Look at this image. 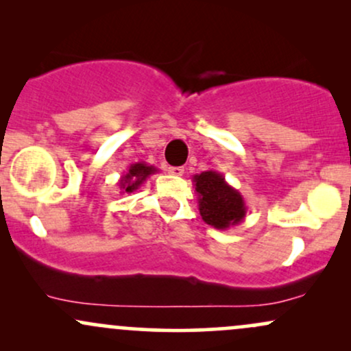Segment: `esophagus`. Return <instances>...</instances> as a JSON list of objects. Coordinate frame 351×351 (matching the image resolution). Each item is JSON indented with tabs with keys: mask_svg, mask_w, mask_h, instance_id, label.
Returning <instances> with one entry per match:
<instances>
[{
	"mask_svg": "<svg viewBox=\"0 0 351 351\" xmlns=\"http://www.w3.org/2000/svg\"><path fill=\"white\" fill-rule=\"evenodd\" d=\"M168 173H170V175H175V176H181L184 173V168L183 167H170L168 168Z\"/></svg>",
	"mask_w": 351,
	"mask_h": 351,
	"instance_id": "esophagus-1",
	"label": "esophagus"
}]
</instances>
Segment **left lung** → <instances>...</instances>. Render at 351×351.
<instances>
[{"mask_svg": "<svg viewBox=\"0 0 351 351\" xmlns=\"http://www.w3.org/2000/svg\"><path fill=\"white\" fill-rule=\"evenodd\" d=\"M198 209L203 221L216 229L237 226L244 221L247 206L243 195L224 180L221 173L208 170L193 176Z\"/></svg>", "mask_w": 351, "mask_h": 351, "instance_id": "left-lung-1", "label": "left lung"}]
</instances>
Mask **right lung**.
Segmentation results:
<instances>
[{
  "label": "right lung",
  "mask_w": 351,
  "mask_h": 351,
  "mask_svg": "<svg viewBox=\"0 0 351 351\" xmlns=\"http://www.w3.org/2000/svg\"><path fill=\"white\" fill-rule=\"evenodd\" d=\"M158 171V168L152 167V165L145 163V162H138V163H132L128 167V170L125 175H122V178L119 180V188L120 193H134L138 189L142 184L147 181V178L150 175H155Z\"/></svg>",
  "instance_id": "right-lung-1"
}]
</instances>
